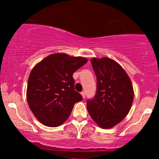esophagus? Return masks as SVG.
<instances>
[{"label": "esophagus", "mask_w": 159, "mask_h": 159, "mask_svg": "<svg viewBox=\"0 0 159 159\" xmlns=\"http://www.w3.org/2000/svg\"><path fill=\"white\" fill-rule=\"evenodd\" d=\"M81 96H82V97H83V98H85V92H81Z\"/></svg>", "instance_id": "esophagus-1"}]
</instances>
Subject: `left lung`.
<instances>
[{
    "instance_id": "left-lung-1",
    "label": "left lung",
    "mask_w": 159,
    "mask_h": 159,
    "mask_svg": "<svg viewBox=\"0 0 159 159\" xmlns=\"http://www.w3.org/2000/svg\"><path fill=\"white\" fill-rule=\"evenodd\" d=\"M97 78L95 97L87 107L91 118L102 129H111L123 120L132 107L134 90L130 78L119 63L108 57L90 60Z\"/></svg>"
}]
</instances>
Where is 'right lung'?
I'll use <instances>...</instances> for the list:
<instances>
[{"label":"right lung","instance_id":"add662e5","mask_svg":"<svg viewBox=\"0 0 159 159\" xmlns=\"http://www.w3.org/2000/svg\"><path fill=\"white\" fill-rule=\"evenodd\" d=\"M87 62L81 57L57 53L33 68L27 81V101L40 123L57 127L68 119L75 104L83 99L75 90L72 75Z\"/></svg>","mask_w":159,"mask_h":159}]
</instances>
